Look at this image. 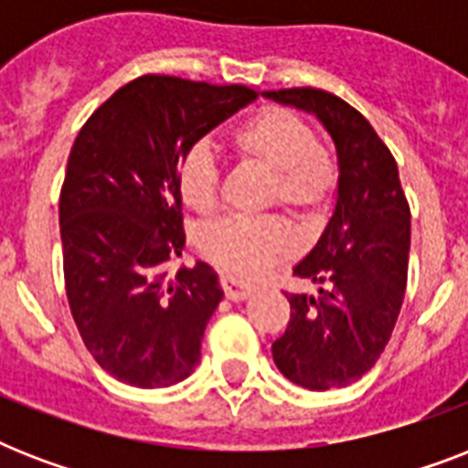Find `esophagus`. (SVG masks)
<instances>
[{
	"mask_svg": "<svg viewBox=\"0 0 468 468\" xmlns=\"http://www.w3.org/2000/svg\"><path fill=\"white\" fill-rule=\"evenodd\" d=\"M220 286H223V292L230 301H245L250 293L255 292V286L248 284V282H242V279H235L230 274H223L220 277Z\"/></svg>",
	"mask_w": 468,
	"mask_h": 468,
	"instance_id": "34e87169",
	"label": "esophagus"
}]
</instances>
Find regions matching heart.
Returning a JSON list of instances; mask_svg holds the SVG:
<instances>
[{
  "mask_svg": "<svg viewBox=\"0 0 468 468\" xmlns=\"http://www.w3.org/2000/svg\"><path fill=\"white\" fill-rule=\"evenodd\" d=\"M242 165L270 175L267 206L279 204L296 218L313 220L333 204L340 184L337 160L315 141L311 123L282 106H264L230 135ZM176 191L191 211L208 216L218 206L220 175L204 148H189L176 167ZM198 252L235 277H260L293 248L279 216L220 218L198 233Z\"/></svg>",
  "mask_w": 468,
  "mask_h": 468,
  "instance_id": "heart-1",
  "label": "heart"
}]
</instances>
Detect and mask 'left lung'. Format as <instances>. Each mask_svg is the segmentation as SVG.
Masks as SVG:
<instances>
[{
  "instance_id": "obj_1",
  "label": "left lung",
  "mask_w": 468,
  "mask_h": 468,
  "mask_svg": "<svg viewBox=\"0 0 468 468\" xmlns=\"http://www.w3.org/2000/svg\"><path fill=\"white\" fill-rule=\"evenodd\" d=\"M264 97L315 113L340 160L333 218L293 267V277L320 284L318 296L286 293L292 318L271 356L293 384L342 388L362 378L391 340L406 296L410 206L391 150L355 106L313 87Z\"/></svg>"
}]
</instances>
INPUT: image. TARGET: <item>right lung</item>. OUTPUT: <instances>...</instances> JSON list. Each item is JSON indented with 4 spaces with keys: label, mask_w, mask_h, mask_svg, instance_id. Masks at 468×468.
<instances>
[{
    "label": "right lung",
    "mask_w": 468,
    "mask_h": 468,
    "mask_svg": "<svg viewBox=\"0 0 468 468\" xmlns=\"http://www.w3.org/2000/svg\"><path fill=\"white\" fill-rule=\"evenodd\" d=\"M252 99L245 84L143 75L77 133L60 189L65 292L90 355L123 384L172 386L201 359L223 289L206 262L167 271L186 242L176 167Z\"/></svg>",
    "instance_id": "obj_1"
}]
</instances>
